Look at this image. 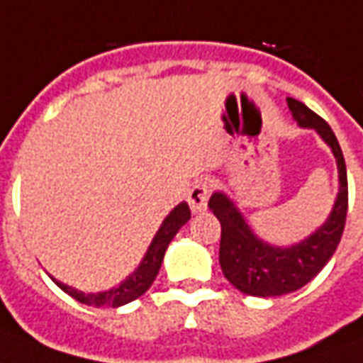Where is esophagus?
Returning <instances> with one entry per match:
<instances>
[{
	"label": "esophagus",
	"instance_id": "34e87169",
	"mask_svg": "<svg viewBox=\"0 0 363 363\" xmlns=\"http://www.w3.org/2000/svg\"><path fill=\"white\" fill-rule=\"evenodd\" d=\"M210 192H212V186L208 181H196L192 184V189L189 192V204L190 210L194 213L204 212L208 208V200H210Z\"/></svg>",
	"mask_w": 363,
	"mask_h": 363
}]
</instances>
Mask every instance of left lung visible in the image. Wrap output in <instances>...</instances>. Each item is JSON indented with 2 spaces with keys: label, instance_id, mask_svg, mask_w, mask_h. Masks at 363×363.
I'll list each match as a JSON object with an SVG mask.
<instances>
[{
  "label": "left lung",
  "instance_id": "8db88e82",
  "mask_svg": "<svg viewBox=\"0 0 363 363\" xmlns=\"http://www.w3.org/2000/svg\"><path fill=\"white\" fill-rule=\"evenodd\" d=\"M288 106L297 124L315 128L330 145L338 165V196L335 208L313 235L294 247H272L255 235L235 204L223 192L210 198V210L221 223L220 264L223 276L247 296L276 297L303 288L323 270L340 243L346 212H348V179L346 163L335 132L319 114L307 108L301 101L288 99Z\"/></svg>",
  "mask_w": 363,
  "mask_h": 363
}]
</instances>
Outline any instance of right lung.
I'll use <instances>...</instances> for the list:
<instances>
[{"instance_id":"obj_1","label":"right lung","mask_w":363,"mask_h":363,"mask_svg":"<svg viewBox=\"0 0 363 363\" xmlns=\"http://www.w3.org/2000/svg\"><path fill=\"white\" fill-rule=\"evenodd\" d=\"M189 220L190 208L186 202H182V204L177 206L173 212L169 213L165 220H163L161 228H159V231L153 237V241H151L150 249H147L145 257H143L142 264L138 267V270L132 276H128L118 288H112L108 291H101V294H83V291L69 288V286L62 284V281L54 280V278L52 280L58 284L60 289H64L67 296L77 299L79 303L93 305V307H120V305L130 303V301H134L140 296H143L151 288V284H153L159 268H161L167 247L173 241L177 231Z\"/></svg>"}]
</instances>
